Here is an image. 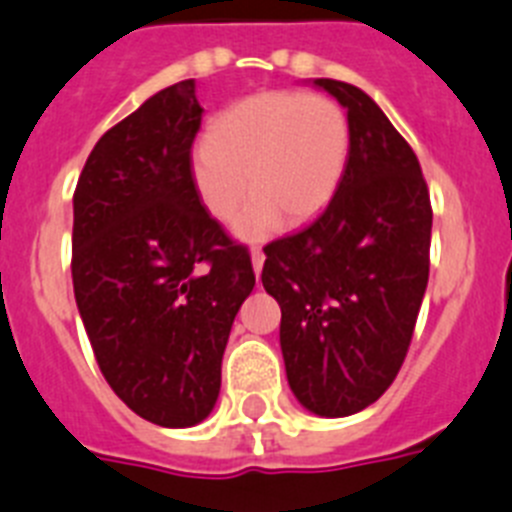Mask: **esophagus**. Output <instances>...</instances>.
<instances>
[{
    "instance_id": "obj_1",
    "label": "esophagus",
    "mask_w": 512,
    "mask_h": 512,
    "mask_svg": "<svg viewBox=\"0 0 512 512\" xmlns=\"http://www.w3.org/2000/svg\"><path fill=\"white\" fill-rule=\"evenodd\" d=\"M252 268H255V275L262 273V262H265V255H262V250H257V247H252Z\"/></svg>"
}]
</instances>
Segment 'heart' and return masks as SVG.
<instances>
[{"mask_svg": "<svg viewBox=\"0 0 512 512\" xmlns=\"http://www.w3.org/2000/svg\"><path fill=\"white\" fill-rule=\"evenodd\" d=\"M350 151V126L335 100L306 92H262L231 105L190 157L195 193L213 219L229 221L255 193L237 234L265 239L314 219L332 201Z\"/></svg>", "mask_w": 512, "mask_h": 512, "instance_id": "obj_1", "label": "heart"}]
</instances>
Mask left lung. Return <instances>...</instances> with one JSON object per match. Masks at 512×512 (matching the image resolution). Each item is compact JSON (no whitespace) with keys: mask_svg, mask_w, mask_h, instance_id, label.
<instances>
[{"mask_svg":"<svg viewBox=\"0 0 512 512\" xmlns=\"http://www.w3.org/2000/svg\"><path fill=\"white\" fill-rule=\"evenodd\" d=\"M348 110L350 151L330 206L265 247L281 350L306 410L348 417L397 379L428 288L433 208L420 162L363 90L314 79Z\"/></svg>","mask_w":512,"mask_h":512,"instance_id":"1","label":"left lung"}]
</instances>
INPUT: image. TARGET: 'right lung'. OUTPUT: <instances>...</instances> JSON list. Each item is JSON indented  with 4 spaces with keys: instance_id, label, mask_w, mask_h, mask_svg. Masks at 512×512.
<instances>
[{
    "instance_id": "right-lung-1",
    "label": "right lung",
    "mask_w": 512,
    "mask_h": 512,
    "mask_svg": "<svg viewBox=\"0 0 512 512\" xmlns=\"http://www.w3.org/2000/svg\"><path fill=\"white\" fill-rule=\"evenodd\" d=\"M203 108L185 79L115 123L74 190L71 278L110 389L144 420L190 428L211 415L250 252L201 206L190 149Z\"/></svg>"
}]
</instances>
